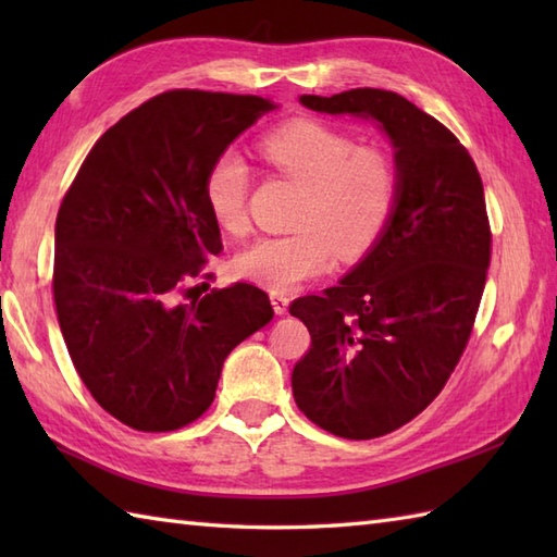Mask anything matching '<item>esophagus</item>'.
I'll return each mask as SVG.
<instances>
[{
    "instance_id": "esophagus-1",
    "label": "esophagus",
    "mask_w": 557,
    "mask_h": 557,
    "mask_svg": "<svg viewBox=\"0 0 557 557\" xmlns=\"http://www.w3.org/2000/svg\"><path fill=\"white\" fill-rule=\"evenodd\" d=\"M270 301H272V309H275L277 315H285L287 313V309H289V297H287V294L272 292L270 294Z\"/></svg>"
}]
</instances>
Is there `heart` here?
I'll return each mask as SVG.
<instances>
[{"label": "heart", "mask_w": 557, "mask_h": 557, "mask_svg": "<svg viewBox=\"0 0 557 557\" xmlns=\"http://www.w3.org/2000/svg\"><path fill=\"white\" fill-rule=\"evenodd\" d=\"M258 150L275 168L304 184L297 232L260 236L234 260L236 277L272 292L297 287L327 270L339 251L354 260L383 239L395 218L401 176L381 148L321 120H292L260 138ZM248 168L236 152L212 160L203 180L208 212L224 232L248 227Z\"/></svg>", "instance_id": "heart-1"}]
</instances>
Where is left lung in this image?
Segmentation results:
<instances>
[{
  "label": "left lung",
  "instance_id": "1",
  "mask_svg": "<svg viewBox=\"0 0 557 557\" xmlns=\"http://www.w3.org/2000/svg\"><path fill=\"white\" fill-rule=\"evenodd\" d=\"M301 104L371 116L397 148L401 191L383 239L337 287L289 306L311 333L292 371L297 407L327 433L371 441L419 417L469 345L491 265L486 196L459 138L397 92Z\"/></svg>",
  "mask_w": 557,
  "mask_h": 557
}]
</instances>
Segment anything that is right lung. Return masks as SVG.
<instances>
[{"label":"right lung","instance_id":"1","mask_svg":"<svg viewBox=\"0 0 557 557\" xmlns=\"http://www.w3.org/2000/svg\"><path fill=\"white\" fill-rule=\"evenodd\" d=\"M277 104L168 90L104 132L64 194L52 294L83 385L128 429L168 433L203 417L227 354L270 323L253 285L180 304L222 251L203 200L212 160ZM208 285V282H203ZM210 287V285H208ZM206 292V289H203Z\"/></svg>","mask_w":557,"mask_h":557}]
</instances>
